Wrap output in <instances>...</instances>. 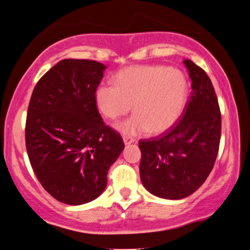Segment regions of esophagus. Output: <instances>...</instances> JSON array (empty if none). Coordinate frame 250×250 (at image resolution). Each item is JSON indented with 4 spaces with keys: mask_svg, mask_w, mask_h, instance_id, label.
<instances>
[{
    "mask_svg": "<svg viewBox=\"0 0 250 250\" xmlns=\"http://www.w3.org/2000/svg\"><path fill=\"white\" fill-rule=\"evenodd\" d=\"M135 140L133 137L130 136H123V142H125V145H129V143H133Z\"/></svg>",
    "mask_w": 250,
    "mask_h": 250,
    "instance_id": "34e87169",
    "label": "esophagus"
}]
</instances>
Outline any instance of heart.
Instances as JSON below:
<instances>
[{
	"mask_svg": "<svg viewBox=\"0 0 250 250\" xmlns=\"http://www.w3.org/2000/svg\"><path fill=\"white\" fill-rule=\"evenodd\" d=\"M188 95V80L181 70L167 65H134L119 71L114 85L100 84L95 103L109 120L133 109V116L115 125L122 134H161L182 115Z\"/></svg>",
	"mask_w": 250,
	"mask_h": 250,
	"instance_id": "obj_1",
	"label": "heart"
}]
</instances>
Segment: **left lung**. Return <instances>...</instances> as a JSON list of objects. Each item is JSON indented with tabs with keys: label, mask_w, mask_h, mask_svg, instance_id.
<instances>
[{
	"label": "left lung",
	"mask_w": 250,
	"mask_h": 250,
	"mask_svg": "<svg viewBox=\"0 0 250 250\" xmlns=\"http://www.w3.org/2000/svg\"><path fill=\"white\" fill-rule=\"evenodd\" d=\"M191 96L176 125L157 137L141 140L140 177L150 194L181 200L196 191L214 167L221 137V113L206 71L185 60Z\"/></svg>",
	"instance_id": "obj_1"
}]
</instances>
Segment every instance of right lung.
Returning a JSON list of instances; mask_svg holds the SVG:
<instances>
[{"instance_id": "right-lung-1", "label": "right lung", "mask_w": 250, "mask_h": 250, "mask_svg": "<svg viewBox=\"0 0 250 250\" xmlns=\"http://www.w3.org/2000/svg\"><path fill=\"white\" fill-rule=\"evenodd\" d=\"M105 68L91 60H62L40 79L31 95L25 122L30 165L42 187L65 205L97 199L107 187L109 168L125 149L95 103Z\"/></svg>"}]
</instances>
